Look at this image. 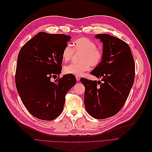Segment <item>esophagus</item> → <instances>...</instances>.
I'll list each match as a JSON object with an SVG mask.
<instances>
[{"label": "esophagus", "instance_id": "1", "mask_svg": "<svg viewBox=\"0 0 152 152\" xmlns=\"http://www.w3.org/2000/svg\"><path fill=\"white\" fill-rule=\"evenodd\" d=\"M76 79H77V82H79L80 80V77L79 76H76Z\"/></svg>", "mask_w": 152, "mask_h": 152}]
</instances>
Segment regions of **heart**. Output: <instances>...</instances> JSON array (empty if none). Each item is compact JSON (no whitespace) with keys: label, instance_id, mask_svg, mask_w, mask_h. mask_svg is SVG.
<instances>
[{"label":"heart","instance_id":"1","mask_svg":"<svg viewBox=\"0 0 152 152\" xmlns=\"http://www.w3.org/2000/svg\"><path fill=\"white\" fill-rule=\"evenodd\" d=\"M74 50L82 52L80 56L81 61L73 62L64 67V71L67 74L82 75L89 70L90 66L97 67L103 59V50L97 48L96 43L88 38L82 37L76 39L74 42V48L71 45H67L62 50V59L65 62L70 61L74 56Z\"/></svg>","mask_w":152,"mask_h":152}]
</instances>
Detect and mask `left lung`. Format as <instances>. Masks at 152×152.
<instances>
[{
    "mask_svg": "<svg viewBox=\"0 0 152 152\" xmlns=\"http://www.w3.org/2000/svg\"><path fill=\"white\" fill-rule=\"evenodd\" d=\"M96 38L103 44V59L91 74L101 81L82 78L85 87L84 103L93 118L103 119L116 114L123 107L135 78V64L127 43L107 34Z\"/></svg>",
    "mask_w": 152,
    "mask_h": 152,
    "instance_id": "8db88e82",
    "label": "left lung"
}]
</instances>
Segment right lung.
Masks as SVG:
<instances>
[{"mask_svg":"<svg viewBox=\"0 0 152 152\" xmlns=\"http://www.w3.org/2000/svg\"><path fill=\"white\" fill-rule=\"evenodd\" d=\"M71 37L40 32L21 48L17 59L15 84L26 110L34 117L52 121L62 112L66 95L76 83L74 75H59L62 52Z\"/></svg>","mask_w":152,"mask_h":152,"instance_id":"right-lung-1","label":"right lung"}]
</instances>
